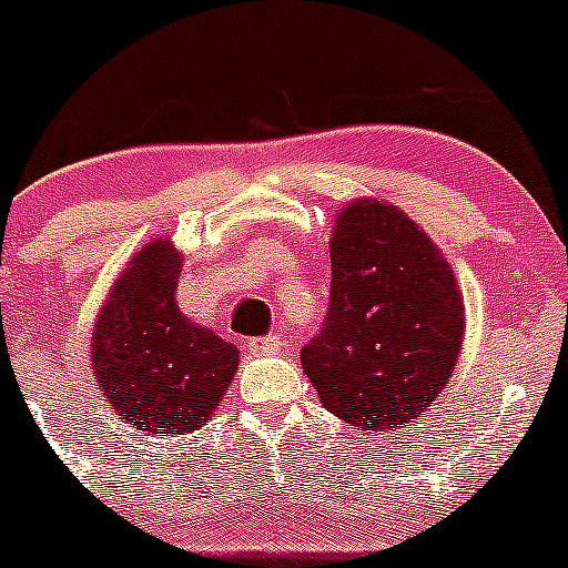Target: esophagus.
Masks as SVG:
<instances>
[{
  "label": "esophagus",
  "instance_id": "34e87169",
  "mask_svg": "<svg viewBox=\"0 0 568 568\" xmlns=\"http://www.w3.org/2000/svg\"><path fill=\"white\" fill-rule=\"evenodd\" d=\"M251 355H278L284 353L286 344L282 336H265V338H256V342L248 344Z\"/></svg>",
  "mask_w": 568,
  "mask_h": 568
}]
</instances>
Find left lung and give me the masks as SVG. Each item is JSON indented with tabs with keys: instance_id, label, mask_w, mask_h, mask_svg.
<instances>
[{
	"instance_id": "1",
	"label": "left lung",
	"mask_w": 568,
	"mask_h": 568,
	"mask_svg": "<svg viewBox=\"0 0 568 568\" xmlns=\"http://www.w3.org/2000/svg\"><path fill=\"white\" fill-rule=\"evenodd\" d=\"M331 308L301 349L320 402L364 435L420 418L465 342V301L446 254L396 204L361 196L331 232Z\"/></svg>"
}]
</instances>
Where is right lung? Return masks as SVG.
<instances>
[{
    "label": "right lung",
    "instance_id": "right-lung-1",
    "mask_svg": "<svg viewBox=\"0 0 568 568\" xmlns=\"http://www.w3.org/2000/svg\"><path fill=\"white\" fill-rule=\"evenodd\" d=\"M183 254L172 237L144 243L111 284L90 338L92 377L122 424L174 437L207 424L241 349L180 312Z\"/></svg>",
    "mask_w": 568,
    "mask_h": 568
}]
</instances>
